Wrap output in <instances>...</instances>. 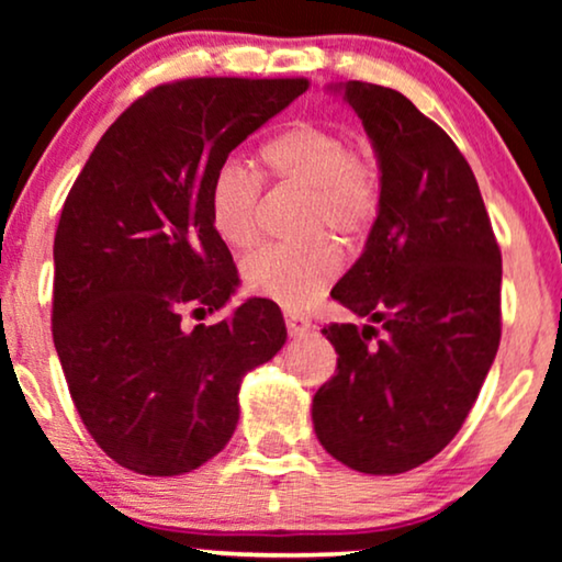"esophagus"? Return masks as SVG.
<instances>
[{
  "instance_id": "34e87169",
  "label": "esophagus",
  "mask_w": 562,
  "mask_h": 562,
  "mask_svg": "<svg viewBox=\"0 0 562 562\" xmlns=\"http://www.w3.org/2000/svg\"><path fill=\"white\" fill-rule=\"evenodd\" d=\"M286 329L291 337H302L312 329V319L304 317V314H286Z\"/></svg>"
}]
</instances>
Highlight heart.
<instances>
[{"label":"heart","instance_id":"b5f03b06","mask_svg":"<svg viewBox=\"0 0 562 562\" xmlns=\"http://www.w3.org/2000/svg\"><path fill=\"white\" fill-rule=\"evenodd\" d=\"M268 179L310 196L306 233L356 240L373 225L381 204V173L371 148L350 145L333 127L296 122L258 150ZM260 181L225 164L210 187V214L217 235L235 250L258 243ZM340 273V252L325 237L304 248H268L245 268L252 294L283 310L302 312L325 294Z\"/></svg>","mask_w":562,"mask_h":562}]
</instances>
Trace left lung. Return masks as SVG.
Wrapping results in <instances>:
<instances>
[{
	"mask_svg": "<svg viewBox=\"0 0 562 562\" xmlns=\"http://www.w3.org/2000/svg\"><path fill=\"white\" fill-rule=\"evenodd\" d=\"M340 91L379 158L381 204L333 299L366 325H327L337 373L312 422L352 471L396 475L435 458L471 412L502 340V250L475 176L442 127L404 94Z\"/></svg>",
	"mask_w": 562,
	"mask_h": 562,
	"instance_id": "8db88e82",
	"label": "left lung"
}]
</instances>
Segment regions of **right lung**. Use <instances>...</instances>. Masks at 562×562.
Here are the masks:
<instances>
[{
  "instance_id": "obj_1",
  "label": "right lung",
  "mask_w": 562,
  "mask_h": 562,
  "mask_svg": "<svg viewBox=\"0 0 562 562\" xmlns=\"http://www.w3.org/2000/svg\"><path fill=\"white\" fill-rule=\"evenodd\" d=\"M306 87H156L112 122L68 191L53 243V342L81 422L127 471L181 475L217 456L245 373L286 342L268 299L194 329L181 314L222 310L240 283L212 225L214 173Z\"/></svg>"
}]
</instances>
